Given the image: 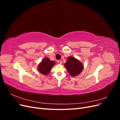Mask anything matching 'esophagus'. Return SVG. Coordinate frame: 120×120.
<instances>
[{"instance_id":"34e87169","label":"esophagus","mask_w":120,"mask_h":120,"mask_svg":"<svg viewBox=\"0 0 120 120\" xmlns=\"http://www.w3.org/2000/svg\"><path fill=\"white\" fill-rule=\"evenodd\" d=\"M57 63L60 64H62V61H61V60H58L57 61Z\"/></svg>"}]
</instances>
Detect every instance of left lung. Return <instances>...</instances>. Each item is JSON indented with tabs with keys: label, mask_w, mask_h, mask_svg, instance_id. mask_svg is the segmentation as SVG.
<instances>
[{
	"label": "left lung",
	"mask_w": 120,
	"mask_h": 120,
	"mask_svg": "<svg viewBox=\"0 0 120 120\" xmlns=\"http://www.w3.org/2000/svg\"><path fill=\"white\" fill-rule=\"evenodd\" d=\"M64 67L72 77H75L80 74L83 68V64L81 61L73 56L68 57Z\"/></svg>",
	"instance_id": "left-lung-1"
}]
</instances>
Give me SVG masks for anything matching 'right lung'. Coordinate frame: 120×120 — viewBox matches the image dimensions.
<instances>
[{
  "label": "right lung",
  "mask_w": 120,
  "mask_h": 120,
  "mask_svg": "<svg viewBox=\"0 0 120 120\" xmlns=\"http://www.w3.org/2000/svg\"><path fill=\"white\" fill-rule=\"evenodd\" d=\"M54 64V61L50 60L48 57L44 58L38 64V71L43 75H48Z\"/></svg>",
  "instance_id": "right-lung-1"
}]
</instances>
